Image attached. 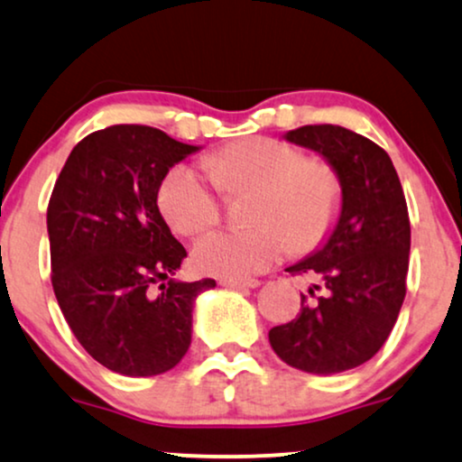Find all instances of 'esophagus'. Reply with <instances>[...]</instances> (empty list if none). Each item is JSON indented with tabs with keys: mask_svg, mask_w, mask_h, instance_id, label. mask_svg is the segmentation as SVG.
<instances>
[{
	"mask_svg": "<svg viewBox=\"0 0 462 462\" xmlns=\"http://www.w3.org/2000/svg\"><path fill=\"white\" fill-rule=\"evenodd\" d=\"M219 283L224 285V288H236V290L258 288V285H260L258 279H221Z\"/></svg>",
	"mask_w": 462,
	"mask_h": 462,
	"instance_id": "34e87169",
	"label": "esophagus"
}]
</instances>
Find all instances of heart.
Wrapping results in <instances>:
<instances>
[{
  "label": "heart",
  "instance_id": "b5f03b06",
  "mask_svg": "<svg viewBox=\"0 0 462 462\" xmlns=\"http://www.w3.org/2000/svg\"><path fill=\"white\" fill-rule=\"evenodd\" d=\"M208 171L221 191H251L245 230H217L194 247L202 273L247 279L294 251L318 247L337 224L343 189L326 162L305 160L291 144L251 136L226 144L208 157ZM157 202L174 230L200 235L219 221L221 198L213 180L189 163H179L160 185Z\"/></svg>",
  "mask_w": 462,
  "mask_h": 462
}]
</instances>
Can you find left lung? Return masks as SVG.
Wrapping results in <instances>:
<instances>
[{
    "mask_svg": "<svg viewBox=\"0 0 462 462\" xmlns=\"http://www.w3.org/2000/svg\"><path fill=\"white\" fill-rule=\"evenodd\" d=\"M285 138L328 160L343 204L328 243L288 268L318 283L268 341L294 369L330 375L371 360L394 328L407 291L410 213L393 160L373 140L330 124L302 125Z\"/></svg>",
    "mask_w": 462,
    "mask_h": 462,
    "instance_id": "left-lung-1",
    "label": "left lung"
}]
</instances>
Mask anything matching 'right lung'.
Listing matches in <instances>:
<instances>
[{"mask_svg":"<svg viewBox=\"0 0 462 462\" xmlns=\"http://www.w3.org/2000/svg\"><path fill=\"white\" fill-rule=\"evenodd\" d=\"M198 151L157 127L110 125L80 140L52 188L51 282L91 358L130 377L171 371L191 343V309L215 279L174 282L188 251L157 208L174 163Z\"/></svg>","mask_w":462,"mask_h":462,"instance_id":"add662e5","label":"right lung"}]
</instances>
